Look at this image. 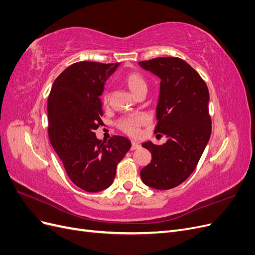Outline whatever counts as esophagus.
<instances>
[{"mask_svg":"<svg viewBox=\"0 0 255 255\" xmlns=\"http://www.w3.org/2000/svg\"><path fill=\"white\" fill-rule=\"evenodd\" d=\"M140 148V144L138 143V142H136V141H132V145H130V149L132 150H137V149H139Z\"/></svg>","mask_w":255,"mask_h":255,"instance_id":"34e87169","label":"esophagus"}]
</instances>
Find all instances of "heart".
Masks as SVG:
<instances>
[{
    "mask_svg": "<svg viewBox=\"0 0 255 255\" xmlns=\"http://www.w3.org/2000/svg\"><path fill=\"white\" fill-rule=\"evenodd\" d=\"M123 82L126 83L128 89L133 92L136 96L141 91H146V82L143 76L139 72H129L125 75L123 78ZM103 102L107 103L110 99V94L107 91H104L102 96ZM148 122V117L143 114H138V115H130L128 117H125L119 120L118 127L123 132L135 136L139 133V128L141 126L145 125Z\"/></svg>",
    "mask_w": 255,
    "mask_h": 255,
    "instance_id": "1",
    "label": "heart"
}]
</instances>
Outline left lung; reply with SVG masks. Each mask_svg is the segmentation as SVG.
<instances>
[{
  "mask_svg": "<svg viewBox=\"0 0 255 255\" xmlns=\"http://www.w3.org/2000/svg\"><path fill=\"white\" fill-rule=\"evenodd\" d=\"M139 65L160 80L158 122L154 133L167 137L161 145L142 143L151 152L152 159L141 169L140 177L149 187L171 189L195 170L210 140V94L201 76L181 58L158 57Z\"/></svg>",
  "mask_w": 255,
  "mask_h": 255,
  "instance_id": "8db88e82",
  "label": "left lung"
}]
</instances>
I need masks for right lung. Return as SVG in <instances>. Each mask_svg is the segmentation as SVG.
I'll use <instances>...</instances> for the list:
<instances>
[{
    "label": "right lung",
    "instance_id": "obj_1",
    "mask_svg": "<svg viewBox=\"0 0 255 255\" xmlns=\"http://www.w3.org/2000/svg\"><path fill=\"white\" fill-rule=\"evenodd\" d=\"M119 64L80 61L54 81L48 99L49 138L70 180L88 192L110 187L116 168L130 148L127 137L99 140L95 129L103 125L100 96Z\"/></svg>",
    "mask_w": 255,
    "mask_h": 255
}]
</instances>
